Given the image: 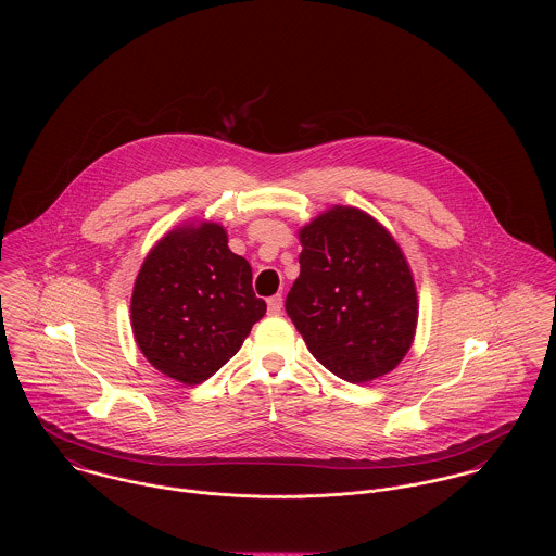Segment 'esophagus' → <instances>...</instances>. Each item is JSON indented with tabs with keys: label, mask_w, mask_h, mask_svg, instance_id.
Returning a JSON list of instances; mask_svg holds the SVG:
<instances>
[{
	"label": "esophagus",
	"mask_w": 556,
	"mask_h": 556,
	"mask_svg": "<svg viewBox=\"0 0 556 556\" xmlns=\"http://www.w3.org/2000/svg\"><path fill=\"white\" fill-rule=\"evenodd\" d=\"M267 308H269L271 315H280V311H282V295L269 298V300H267Z\"/></svg>",
	"instance_id": "esophagus-1"
}]
</instances>
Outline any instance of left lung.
I'll use <instances>...</instances> for the list:
<instances>
[{
    "label": "left lung",
    "mask_w": 556,
    "mask_h": 556,
    "mask_svg": "<svg viewBox=\"0 0 556 556\" xmlns=\"http://www.w3.org/2000/svg\"><path fill=\"white\" fill-rule=\"evenodd\" d=\"M300 241L285 308L308 351L349 383L392 372L417 327V291L396 239L366 212L333 205Z\"/></svg>",
    "instance_id": "obj_1"
}]
</instances>
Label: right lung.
<instances>
[{
    "instance_id": "1",
    "label": "right lung",
    "mask_w": 556,
    "mask_h": 556,
    "mask_svg": "<svg viewBox=\"0 0 556 556\" xmlns=\"http://www.w3.org/2000/svg\"><path fill=\"white\" fill-rule=\"evenodd\" d=\"M267 306L250 263L216 223L168 231L146 256L130 300L132 333L162 375L199 386L241 346Z\"/></svg>"
}]
</instances>
